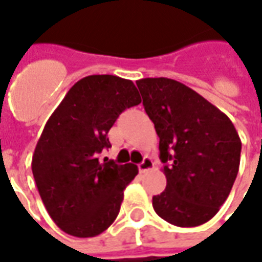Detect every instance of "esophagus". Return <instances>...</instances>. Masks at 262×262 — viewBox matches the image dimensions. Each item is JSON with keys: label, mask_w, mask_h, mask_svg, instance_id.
<instances>
[{"label": "esophagus", "mask_w": 262, "mask_h": 262, "mask_svg": "<svg viewBox=\"0 0 262 262\" xmlns=\"http://www.w3.org/2000/svg\"><path fill=\"white\" fill-rule=\"evenodd\" d=\"M152 166H154L152 160H151L150 157H146L144 160L141 161V164H139V170H140L141 173H144V172H147V170H150Z\"/></svg>", "instance_id": "34e87169"}]
</instances>
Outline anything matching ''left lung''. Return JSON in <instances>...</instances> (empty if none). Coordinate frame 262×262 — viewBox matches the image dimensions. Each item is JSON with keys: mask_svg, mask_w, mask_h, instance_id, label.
I'll use <instances>...</instances> for the list:
<instances>
[{"mask_svg": "<svg viewBox=\"0 0 262 262\" xmlns=\"http://www.w3.org/2000/svg\"><path fill=\"white\" fill-rule=\"evenodd\" d=\"M160 137L166 187L152 207L166 222L191 228L210 221L239 172L242 141L233 123L199 93L166 77L136 82Z\"/></svg>", "mask_w": 262, "mask_h": 262, "instance_id": "left-lung-1", "label": "left lung"}]
</instances>
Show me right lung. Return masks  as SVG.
<instances>
[{
	"label": "right lung",
	"instance_id": "right-lung-1",
	"mask_svg": "<svg viewBox=\"0 0 262 262\" xmlns=\"http://www.w3.org/2000/svg\"><path fill=\"white\" fill-rule=\"evenodd\" d=\"M140 102L132 80L92 75L71 87L44 126L33 176L48 214L65 233L94 237L119 214L123 190L139 169L101 162L98 154L111 147L108 132L118 116Z\"/></svg>",
	"mask_w": 262,
	"mask_h": 262
}]
</instances>
